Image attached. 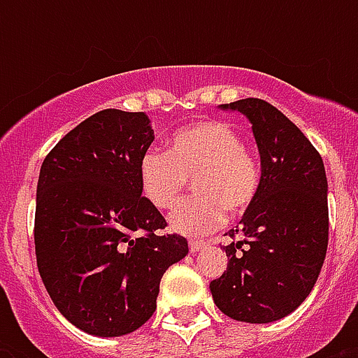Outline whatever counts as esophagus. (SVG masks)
<instances>
[{
	"instance_id": "esophagus-1",
	"label": "esophagus",
	"mask_w": 358,
	"mask_h": 358,
	"mask_svg": "<svg viewBox=\"0 0 358 358\" xmlns=\"http://www.w3.org/2000/svg\"><path fill=\"white\" fill-rule=\"evenodd\" d=\"M204 245H206V241H202V239H189V250H191V252H196V250H201Z\"/></svg>"
}]
</instances>
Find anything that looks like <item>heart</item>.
Segmentation results:
<instances>
[{
    "instance_id": "1",
    "label": "heart",
    "mask_w": 358,
    "mask_h": 358,
    "mask_svg": "<svg viewBox=\"0 0 358 358\" xmlns=\"http://www.w3.org/2000/svg\"><path fill=\"white\" fill-rule=\"evenodd\" d=\"M193 180L196 196L169 217L182 234H206L223 224L229 210L239 215L256 201L262 184L260 163L232 126L204 120L178 129L169 152H145L139 162L143 195L157 210H171Z\"/></svg>"
}]
</instances>
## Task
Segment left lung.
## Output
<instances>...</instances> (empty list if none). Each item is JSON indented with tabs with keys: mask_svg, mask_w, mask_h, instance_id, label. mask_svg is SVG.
I'll list each match as a JSON object with an SVG mask.
<instances>
[{
	"mask_svg": "<svg viewBox=\"0 0 358 358\" xmlns=\"http://www.w3.org/2000/svg\"><path fill=\"white\" fill-rule=\"evenodd\" d=\"M252 124L262 163L256 201L223 247L227 271L210 282L223 314L247 323L288 316L308 297L329 243L327 176L320 152L275 106L260 98L223 103Z\"/></svg>",
	"mask_w": 358,
	"mask_h": 358,
	"instance_id": "1",
	"label": "left lung"
}]
</instances>
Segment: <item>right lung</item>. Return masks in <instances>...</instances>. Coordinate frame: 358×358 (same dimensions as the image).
Listing matches in <instances>:
<instances>
[{"label":"right lung","instance_id":"add662e5","mask_svg":"<svg viewBox=\"0 0 358 358\" xmlns=\"http://www.w3.org/2000/svg\"><path fill=\"white\" fill-rule=\"evenodd\" d=\"M154 141L145 113L98 111L53 146L36 185L35 252L57 310L94 336L134 333L156 310L159 282L187 239L141 196Z\"/></svg>","mask_w":358,"mask_h":358}]
</instances>
